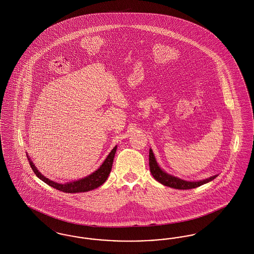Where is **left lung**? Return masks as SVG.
Returning a JSON list of instances; mask_svg holds the SVG:
<instances>
[{"instance_id":"1","label":"left lung","mask_w":254,"mask_h":254,"mask_svg":"<svg viewBox=\"0 0 254 254\" xmlns=\"http://www.w3.org/2000/svg\"><path fill=\"white\" fill-rule=\"evenodd\" d=\"M149 169L150 172L152 174V176L154 177V179L156 181L163 184L164 186H167L172 189H176V190H190V189H195L197 187H200L202 185H204L205 183L212 181L214 178L217 177V175H214L208 179L202 180L199 182H187L176 178L174 176H171L168 173H166L165 171H163L162 169L159 168L155 157L153 155V152L151 149H149Z\"/></svg>"}]
</instances>
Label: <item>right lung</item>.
I'll list each match as a JSON object with an SVG mask.
<instances>
[{
    "instance_id": "obj_1",
    "label": "right lung",
    "mask_w": 254,
    "mask_h": 254,
    "mask_svg": "<svg viewBox=\"0 0 254 254\" xmlns=\"http://www.w3.org/2000/svg\"><path fill=\"white\" fill-rule=\"evenodd\" d=\"M116 148H117V146H115L110 151L109 156L105 160L103 165L97 169L95 172L88 175L87 177H85L84 179L71 182V183H67V184H58V183H55V182L50 181L38 171V169L35 168L33 163L29 160V157H28V161H29V165H30L31 169L36 174L37 177L39 179H41L42 181L45 182L46 184L49 185L50 187H52V188H54L58 190H61L63 192H66V193L85 192V191H89V190H92L96 189V188L100 187L101 185H103L105 182L107 181L109 173H110L111 169H112V164H113V159L115 156Z\"/></svg>"
}]
</instances>
